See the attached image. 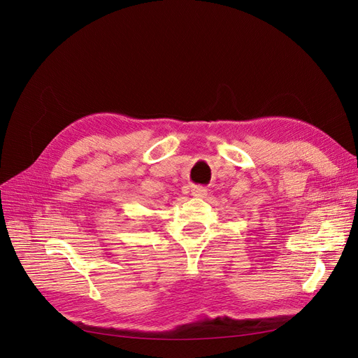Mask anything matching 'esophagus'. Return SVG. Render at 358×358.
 Returning a JSON list of instances; mask_svg holds the SVG:
<instances>
[{"label": "esophagus", "mask_w": 358, "mask_h": 358, "mask_svg": "<svg viewBox=\"0 0 358 358\" xmlns=\"http://www.w3.org/2000/svg\"><path fill=\"white\" fill-rule=\"evenodd\" d=\"M191 194L194 197H206L208 196V189H206L204 187H194L191 189Z\"/></svg>", "instance_id": "obj_1"}]
</instances>
